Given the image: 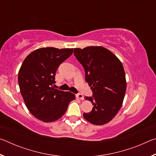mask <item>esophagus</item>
I'll list each match as a JSON object with an SVG mask.
<instances>
[{
    "instance_id": "obj_1",
    "label": "esophagus",
    "mask_w": 156,
    "mask_h": 156,
    "mask_svg": "<svg viewBox=\"0 0 156 156\" xmlns=\"http://www.w3.org/2000/svg\"><path fill=\"white\" fill-rule=\"evenodd\" d=\"M76 98H78V99H80V100H84V97H83V96L82 94H76Z\"/></svg>"
}]
</instances>
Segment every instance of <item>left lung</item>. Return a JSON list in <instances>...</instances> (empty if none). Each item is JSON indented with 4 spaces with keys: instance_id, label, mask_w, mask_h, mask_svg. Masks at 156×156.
<instances>
[{
    "instance_id": "8db88e82",
    "label": "left lung",
    "mask_w": 156,
    "mask_h": 156,
    "mask_svg": "<svg viewBox=\"0 0 156 156\" xmlns=\"http://www.w3.org/2000/svg\"><path fill=\"white\" fill-rule=\"evenodd\" d=\"M73 54L84 67L85 81L93 92L92 96L84 97L94 107L83 113L84 118L93 125H105L119 112L125 98L126 83L122 62L102 47L75 48Z\"/></svg>"
}]
</instances>
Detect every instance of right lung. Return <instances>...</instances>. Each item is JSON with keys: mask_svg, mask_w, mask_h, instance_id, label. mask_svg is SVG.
<instances>
[{"mask_svg": "<svg viewBox=\"0 0 156 156\" xmlns=\"http://www.w3.org/2000/svg\"><path fill=\"white\" fill-rule=\"evenodd\" d=\"M73 53V49L44 47L30 53L18 72V84L26 107L36 118L44 122L58 120L75 99L69 91L53 87L59 65Z\"/></svg>", "mask_w": 156, "mask_h": 156, "instance_id": "add662e5", "label": "right lung"}]
</instances>
